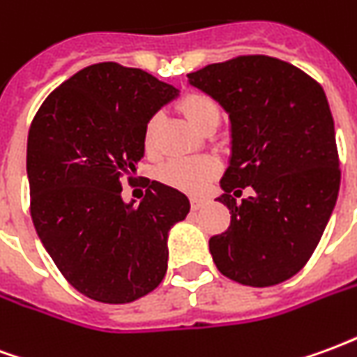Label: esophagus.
<instances>
[{"label":"esophagus","instance_id":"obj_1","mask_svg":"<svg viewBox=\"0 0 357 357\" xmlns=\"http://www.w3.org/2000/svg\"><path fill=\"white\" fill-rule=\"evenodd\" d=\"M206 202H208V199H204V197H193V199H191V208L193 210L202 208Z\"/></svg>","mask_w":357,"mask_h":357}]
</instances>
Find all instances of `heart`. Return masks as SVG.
<instances>
[{"instance_id":"obj_1","label":"heart","mask_w":357,"mask_h":357,"mask_svg":"<svg viewBox=\"0 0 357 357\" xmlns=\"http://www.w3.org/2000/svg\"><path fill=\"white\" fill-rule=\"evenodd\" d=\"M179 110L189 120L195 130L201 132L204 126L212 120H220V109L216 101L204 93H189L179 102ZM160 128V116L149 118L143 128V149L149 155L156 151V133ZM220 172V164L214 158H183V160H170L160 168V179L168 185L176 187L185 193H201Z\"/></svg>"}]
</instances>
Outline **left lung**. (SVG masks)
<instances>
[{
    "label": "left lung",
    "instance_id": "left-lung-1",
    "mask_svg": "<svg viewBox=\"0 0 357 357\" xmlns=\"http://www.w3.org/2000/svg\"><path fill=\"white\" fill-rule=\"evenodd\" d=\"M229 116L231 155L216 201L231 210L210 239L216 268L237 283L271 287L306 266L340 189L335 122L323 88L291 63L247 55L187 74ZM253 195L237 205L229 192Z\"/></svg>",
    "mask_w": 357,
    "mask_h": 357
}]
</instances>
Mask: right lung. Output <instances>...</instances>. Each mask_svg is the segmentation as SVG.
Instances as JSON below:
<instances>
[{
	"mask_svg": "<svg viewBox=\"0 0 357 357\" xmlns=\"http://www.w3.org/2000/svg\"><path fill=\"white\" fill-rule=\"evenodd\" d=\"M179 95L116 63L86 66L43 101L28 132L26 174L36 233L76 291L128 304L168 269V233L189 214L185 195L149 183L139 204L122 178L145 156L143 128Z\"/></svg>",
	"mask_w": 357,
	"mask_h": 357,
	"instance_id": "add662e5",
	"label": "right lung"
}]
</instances>
